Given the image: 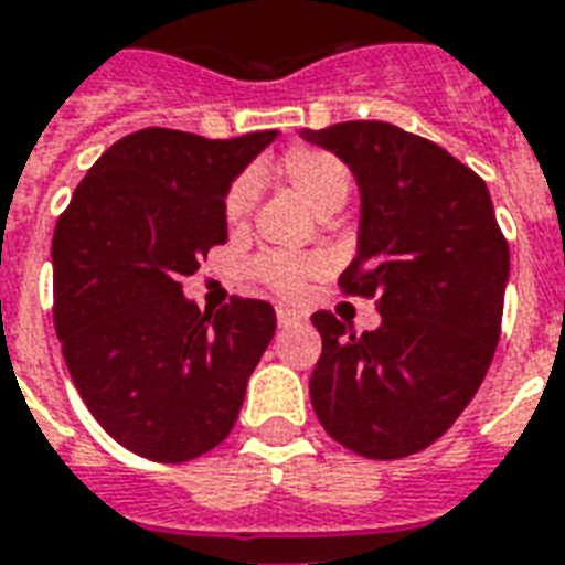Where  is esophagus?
I'll return each mask as SVG.
<instances>
[{
  "label": "esophagus",
  "instance_id": "1",
  "mask_svg": "<svg viewBox=\"0 0 565 565\" xmlns=\"http://www.w3.org/2000/svg\"><path fill=\"white\" fill-rule=\"evenodd\" d=\"M275 317H278V326L287 328V326H296V322L301 319V313H296V310H290V308H278L275 310Z\"/></svg>",
  "mask_w": 565,
  "mask_h": 565
}]
</instances>
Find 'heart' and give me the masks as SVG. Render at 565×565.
I'll return each mask as SVG.
<instances>
[{
  "mask_svg": "<svg viewBox=\"0 0 565 565\" xmlns=\"http://www.w3.org/2000/svg\"><path fill=\"white\" fill-rule=\"evenodd\" d=\"M278 175L290 184L305 202L317 213L340 211L352 193V172L334 152L319 149V146H292L278 161ZM255 202V184L248 175H239L228 184L225 199H222V216L231 231H239L246 225L248 211ZM317 257L287 255V252H260L252 260L248 273L266 290H273L281 299H296L305 284L319 273Z\"/></svg>",
  "mask_w": 565,
  "mask_h": 565,
  "instance_id": "1",
  "label": "heart"
}]
</instances>
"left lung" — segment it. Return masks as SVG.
<instances>
[{"instance_id": "1", "label": "left lung", "mask_w": 565, "mask_h": 565, "mask_svg": "<svg viewBox=\"0 0 565 565\" xmlns=\"http://www.w3.org/2000/svg\"><path fill=\"white\" fill-rule=\"evenodd\" d=\"M301 137L358 179V257L337 284L381 313L363 334L331 310L313 313L322 354L310 402L354 455H416L472 402L499 345L510 248L490 190L443 146L390 122L352 119Z\"/></svg>"}]
</instances>
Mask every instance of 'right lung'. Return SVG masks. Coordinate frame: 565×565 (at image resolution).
I'll return each mask as SVG.
<instances>
[{"label":"right lung","instance_id":"obj_1","mask_svg":"<svg viewBox=\"0 0 565 565\" xmlns=\"http://www.w3.org/2000/svg\"><path fill=\"white\" fill-rule=\"evenodd\" d=\"M273 140L140 128L93 163L57 216L52 317L66 370L93 419L135 455L188 463L237 422L275 310L231 296L202 313L181 278L228 239L225 190Z\"/></svg>","mask_w":565,"mask_h":565}]
</instances>
